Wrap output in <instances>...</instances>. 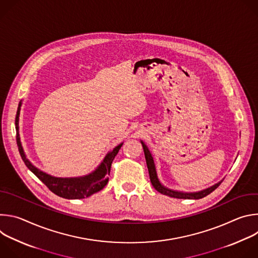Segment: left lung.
<instances>
[{"label":"left lung","instance_id":"obj_1","mask_svg":"<svg viewBox=\"0 0 258 258\" xmlns=\"http://www.w3.org/2000/svg\"><path fill=\"white\" fill-rule=\"evenodd\" d=\"M141 144H142L143 149H144L146 163H147V167H148V170H149V175H150V180L152 182V186L155 188L156 191H158L159 193H161L163 195H166V196H169L172 198H177V199H201V198L207 196L208 194H210L211 192H213L220 185V182L223 181V180H220V181L214 183L213 186L206 188L204 190L198 191V192H182V191L169 189V188L163 186L161 181L159 180L155 162H154V159H153V156H152L150 150L148 149V147H147V145L143 141H141Z\"/></svg>","mask_w":258,"mask_h":258}]
</instances>
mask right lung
<instances>
[{
  "instance_id": "right-lung-1",
  "label": "right lung",
  "mask_w": 258,
  "mask_h": 258,
  "mask_svg": "<svg viewBox=\"0 0 258 258\" xmlns=\"http://www.w3.org/2000/svg\"><path fill=\"white\" fill-rule=\"evenodd\" d=\"M22 101L19 102L16 118H15V128H16V142L18 146V150L20 156L27 166V168L38 176L45 185L59 197L65 199H83L90 197L91 195L101 191L108 182V174L110 173V168H111V163L118 153L119 149L123 143L117 145L115 148L106 154L102 162L97 166V168L89 174L83 176L76 177H57L51 174H48L38 167H35L26 157L23 147L20 141L19 135V115L21 110Z\"/></svg>"
}]
</instances>
